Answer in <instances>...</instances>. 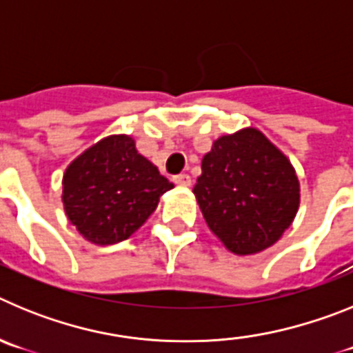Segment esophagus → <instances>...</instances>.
<instances>
[{"instance_id": "1", "label": "esophagus", "mask_w": 353, "mask_h": 353, "mask_svg": "<svg viewBox=\"0 0 353 353\" xmlns=\"http://www.w3.org/2000/svg\"><path fill=\"white\" fill-rule=\"evenodd\" d=\"M173 180H174V183H179V185H191V176L185 173L174 174Z\"/></svg>"}]
</instances>
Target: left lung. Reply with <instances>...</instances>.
<instances>
[{
  "label": "left lung",
  "mask_w": 353,
  "mask_h": 353,
  "mask_svg": "<svg viewBox=\"0 0 353 353\" xmlns=\"http://www.w3.org/2000/svg\"><path fill=\"white\" fill-rule=\"evenodd\" d=\"M192 192L208 228L235 254L260 252L277 242L301 199L290 161L256 129L217 139Z\"/></svg>",
  "instance_id": "obj_1"
}]
</instances>
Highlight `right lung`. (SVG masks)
Returning <instances> with one entry per match:
<instances>
[{
    "mask_svg": "<svg viewBox=\"0 0 353 353\" xmlns=\"http://www.w3.org/2000/svg\"><path fill=\"white\" fill-rule=\"evenodd\" d=\"M173 183L138 154L129 136H109L72 162L63 174L67 217L93 244L129 239Z\"/></svg>",
    "mask_w": 353,
    "mask_h": 353,
    "instance_id": "obj_1",
    "label": "right lung"
}]
</instances>
